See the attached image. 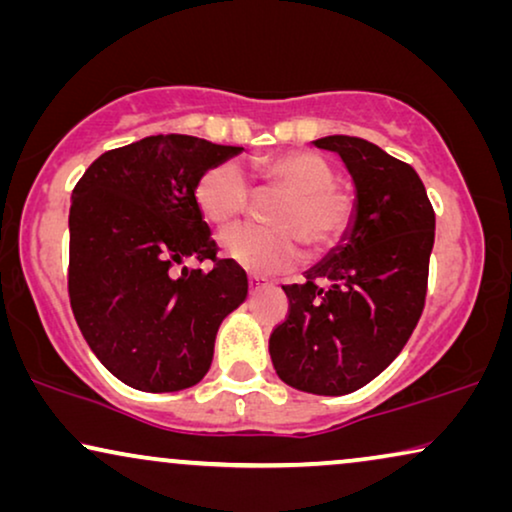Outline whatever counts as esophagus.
<instances>
[{
  "mask_svg": "<svg viewBox=\"0 0 512 512\" xmlns=\"http://www.w3.org/2000/svg\"><path fill=\"white\" fill-rule=\"evenodd\" d=\"M263 286H268V279L261 277V275H249V291H251V293L261 291Z\"/></svg>",
  "mask_w": 512,
  "mask_h": 512,
  "instance_id": "34e87169",
  "label": "esophagus"
}]
</instances>
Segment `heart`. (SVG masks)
<instances>
[{
  "mask_svg": "<svg viewBox=\"0 0 512 512\" xmlns=\"http://www.w3.org/2000/svg\"><path fill=\"white\" fill-rule=\"evenodd\" d=\"M258 177L277 188L270 214L272 228L233 226L219 235L221 254L244 270L282 272L303 256V244L312 256L328 254L347 235L354 219L352 195L335 186V172L312 151H289L258 163ZM249 177L235 160L209 167L195 186V202L212 223H228L249 205Z\"/></svg>",
  "mask_w": 512,
  "mask_h": 512,
  "instance_id": "b5f03b06",
  "label": "heart"
}]
</instances>
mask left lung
Returning <instances> with one entry per match:
<instances>
[{"label":"left lung","instance_id":"obj_1","mask_svg":"<svg viewBox=\"0 0 512 512\" xmlns=\"http://www.w3.org/2000/svg\"><path fill=\"white\" fill-rule=\"evenodd\" d=\"M354 184V219L338 247L282 286L289 317L270 335L279 380L317 396L366 387L401 354L424 310L436 214L419 174L359 137L314 139Z\"/></svg>","mask_w":512,"mask_h":512}]
</instances>
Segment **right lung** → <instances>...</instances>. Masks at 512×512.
Masks as SVG:
<instances>
[{
    "label": "right lung",
    "mask_w": 512,
    "mask_h": 512,
    "mask_svg": "<svg viewBox=\"0 0 512 512\" xmlns=\"http://www.w3.org/2000/svg\"><path fill=\"white\" fill-rule=\"evenodd\" d=\"M242 151L191 135L146 137L102 153L74 188L69 300L88 347L132 389L165 394L198 384L221 321L247 300V275L216 258L195 202L202 174ZM191 257H209L215 268L188 271Z\"/></svg>",
    "instance_id": "obj_1"
}]
</instances>
